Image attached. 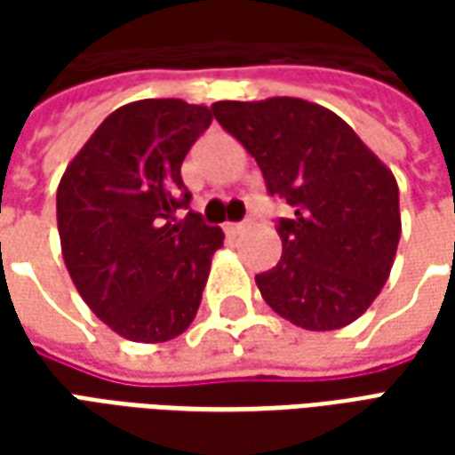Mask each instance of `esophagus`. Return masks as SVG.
I'll return each mask as SVG.
<instances>
[{
  "label": "esophagus",
  "mask_w": 455,
  "mask_h": 455,
  "mask_svg": "<svg viewBox=\"0 0 455 455\" xmlns=\"http://www.w3.org/2000/svg\"><path fill=\"white\" fill-rule=\"evenodd\" d=\"M224 228H227V234H234V236H236V234H241V231L246 228V224H234V221H228Z\"/></svg>",
  "instance_id": "1"
}]
</instances>
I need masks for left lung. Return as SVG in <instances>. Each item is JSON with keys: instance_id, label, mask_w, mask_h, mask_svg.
<instances>
[{"instance_id": "8db88e82", "label": "left lung", "mask_w": 455, "mask_h": 455, "mask_svg": "<svg viewBox=\"0 0 455 455\" xmlns=\"http://www.w3.org/2000/svg\"><path fill=\"white\" fill-rule=\"evenodd\" d=\"M212 112L256 158L267 192L292 209L277 221V266L256 275L263 299L307 331L355 322L387 283L400 243L392 170L322 104L270 97Z\"/></svg>"}]
</instances>
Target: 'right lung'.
<instances>
[{"instance_id": "obj_1", "label": "right lung", "mask_w": 455, "mask_h": 455, "mask_svg": "<svg viewBox=\"0 0 455 455\" xmlns=\"http://www.w3.org/2000/svg\"><path fill=\"white\" fill-rule=\"evenodd\" d=\"M212 109L139 100L97 126L58 185V234L77 292L112 331L136 343L180 336L197 315L224 231L189 204L180 168Z\"/></svg>"}]
</instances>
